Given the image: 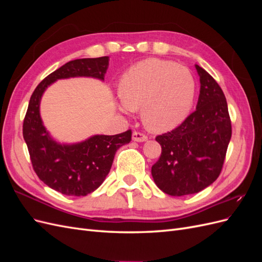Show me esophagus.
Wrapping results in <instances>:
<instances>
[{"label": "esophagus", "instance_id": "1", "mask_svg": "<svg viewBox=\"0 0 262 262\" xmlns=\"http://www.w3.org/2000/svg\"><path fill=\"white\" fill-rule=\"evenodd\" d=\"M132 140L136 142H144L147 140V136L144 133L139 132V131H134L132 133Z\"/></svg>", "mask_w": 262, "mask_h": 262}]
</instances>
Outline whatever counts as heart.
I'll return each mask as SVG.
<instances>
[{"label":"heart","instance_id":"1","mask_svg":"<svg viewBox=\"0 0 262 262\" xmlns=\"http://www.w3.org/2000/svg\"><path fill=\"white\" fill-rule=\"evenodd\" d=\"M195 93L190 71L175 62L147 59L132 66L119 83L124 112L142 108L146 128L163 132L185 120Z\"/></svg>","mask_w":262,"mask_h":262}]
</instances>
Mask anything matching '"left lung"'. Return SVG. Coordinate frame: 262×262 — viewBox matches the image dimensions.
Returning <instances> with one entry per match:
<instances>
[{"label": "left lung", "instance_id": "obj_1", "mask_svg": "<svg viewBox=\"0 0 262 262\" xmlns=\"http://www.w3.org/2000/svg\"><path fill=\"white\" fill-rule=\"evenodd\" d=\"M200 95L194 112L173 130L157 136L162 154L152 176L163 192L173 196L198 193L217 179L232 137L225 95L199 66Z\"/></svg>", "mask_w": 262, "mask_h": 262}]
</instances>
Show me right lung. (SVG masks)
I'll return each instance as SVG.
<instances>
[{"label":"right lung","instance_id":"right-lung-1","mask_svg":"<svg viewBox=\"0 0 262 262\" xmlns=\"http://www.w3.org/2000/svg\"><path fill=\"white\" fill-rule=\"evenodd\" d=\"M108 57L70 61L38 84L31 95L23 123L33 168L47 186L62 194L81 196L95 191L112 168L117 149L129 143L132 131L116 136H94L72 145L53 141L42 124L39 105L43 92L60 78L91 76L104 80Z\"/></svg>","mask_w":262,"mask_h":262}]
</instances>
